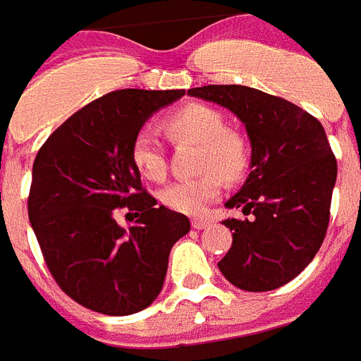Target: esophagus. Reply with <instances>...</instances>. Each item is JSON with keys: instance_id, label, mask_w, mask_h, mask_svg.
<instances>
[{"instance_id": "obj_1", "label": "esophagus", "mask_w": 361, "mask_h": 361, "mask_svg": "<svg viewBox=\"0 0 361 361\" xmlns=\"http://www.w3.org/2000/svg\"><path fill=\"white\" fill-rule=\"evenodd\" d=\"M209 226H210L209 218H194V220H192V227H194V229H207Z\"/></svg>"}]
</instances>
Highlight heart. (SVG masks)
Segmentation results:
<instances>
[{
  "label": "heart",
  "mask_w": 361,
  "mask_h": 361,
  "mask_svg": "<svg viewBox=\"0 0 361 361\" xmlns=\"http://www.w3.org/2000/svg\"><path fill=\"white\" fill-rule=\"evenodd\" d=\"M167 132L177 141L201 145L199 169L203 175L173 183L162 192V201L171 210L197 216L221 192L224 178L235 180L247 166L246 141L238 132L226 128L221 111L207 104L192 102L178 108L166 119ZM132 162L149 180L160 183L167 175L164 143L152 130H140L132 141Z\"/></svg>",
  "instance_id": "1"
}]
</instances>
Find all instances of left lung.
I'll list each match as a JSON object with an SVG mask.
<instances>
[{
	"label": "left lung",
	"mask_w": 361,
	"mask_h": 361,
	"mask_svg": "<svg viewBox=\"0 0 361 361\" xmlns=\"http://www.w3.org/2000/svg\"><path fill=\"white\" fill-rule=\"evenodd\" d=\"M188 94L231 109L252 141V171L226 207L244 220L224 221L233 244L218 268L242 290L289 283L319 252L328 221L337 162L326 132L307 111L246 85H204Z\"/></svg>",
	"instance_id": "8db88e82"
}]
</instances>
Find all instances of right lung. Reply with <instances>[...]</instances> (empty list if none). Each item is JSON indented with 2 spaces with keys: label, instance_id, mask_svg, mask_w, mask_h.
I'll use <instances>...</instances> for the list:
<instances>
[{
  "label": "right lung",
  "instance_id": "1",
  "mask_svg": "<svg viewBox=\"0 0 361 361\" xmlns=\"http://www.w3.org/2000/svg\"><path fill=\"white\" fill-rule=\"evenodd\" d=\"M184 89H121L89 102L44 141L33 162L27 214L51 278L87 310L132 315L157 300L173 244L190 231L141 186L132 141ZM136 210L125 230L114 218Z\"/></svg>",
  "mask_w": 361,
  "mask_h": 361
}]
</instances>
